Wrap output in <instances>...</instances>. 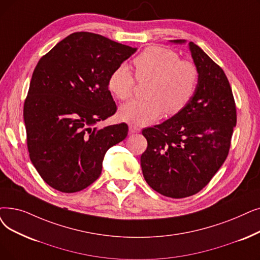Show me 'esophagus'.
Segmentation results:
<instances>
[{"instance_id":"34e87169","label":"esophagus","mask_w":260,"mask_h":260,"mask_svg":"<svg viewBox=\"0 0 260 260\" xmlns=\"http://www.w3.org/2000/svg\"><path fill=\"white\" fill-rule=\"evenodd\" d=\"M128 129H129V133L131 134H135V133H139L140 132V128L136 125H133V124H131V125L128 126Z\"/></svg>"}]
</instances>
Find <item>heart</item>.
<instances>
[{
    "label": "heart",
    "instance_id": "heart-1",
    "mask_svg": "<svg viewBox=\"0 0 260 260\" xmlns=\"http://www.w3.org/2000/svg\"><path fill=\"white\" fill-rule=\"evenodd\" d=\"M136 75L140 82H151L145 101H131L119 111L123 121L136 125H148L159 119L164 111L176 115L194 95L199 81L197 67L166 48L152 47L134 59ZM136 78L125 64H120L108 77V89L119 100L132 98Z\"/></svg>",
    "mask_w": 260,
    "mask_h": 260
}]
</instances>
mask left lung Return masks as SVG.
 <instances>
[{
	"label": "left lung",
	"instance_id": "1",
	"mask_svg": "<svg viewBox=\"0 0 260 260\" xmlns=\"http://www.w3.org/2000/svg\"><path fill=\"white\" fill-rule=\"evenodd\" d=\"M188 46L199 71L194 95L178 114L142 131L148 140L140 159L145 182L173 199L193 196L210 182L229 155L237 122L224 71L197 44Z\"/></svg>",
	"mask_w": 260,
	"mask_h": 260
}]
</instances>
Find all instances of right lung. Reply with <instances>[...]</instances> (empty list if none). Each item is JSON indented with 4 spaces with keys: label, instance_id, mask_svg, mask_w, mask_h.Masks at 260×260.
Wrapping results in <instances>:
<instances>
[{
    "label": "right lung",
    "instance_id": "obj_1",
    "mask_svg": "<svg viewBox=\"0 0 260 260\" xmlns=\"http://www.w3.org/2000/svg\"><path fill=\"white\" fill-rule=\"evenodd\" d=\"M137 51L88 31L73 32L38 61L24 102L29 158L42 179L66 193L91 185L126 123L99 128L117 105L108 77Z\"/></svg>",
    "mask_w": 260,
    "mask_h": 260
}]
</instances>
